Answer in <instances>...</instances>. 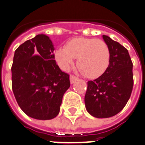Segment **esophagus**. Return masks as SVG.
Wrapping results in <instances>:
<instances>
[{
  "instance_id": "esophagus-1",
  "label": "esophagus",
  "mask_w": 145,
  "mask_h": 145,
  "mask_svg": "<svg viewBox=\"0 0 145 145\" xmlns=\"http://www.w3.org/2000/svg\"><path fill=\"white\" fill-rule=\"evenodd\" d=\"M77 80H78V78H77L76 76L72 75V74L70 76V82H71V84H73V83L75 82V81H77Z\"/></svg>"
}]
</instances>
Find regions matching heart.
Returning <instances> with one entry per match:
<instances>
[{
  "mask_svg": "<svg viewBox=\"0 0 145 145\" xmlns=\"http://www.w3.org/2000/svg\"><path fill=\"white\" fill-rule=\"evenodd\" d=\"M55 58L62 70L67 71L78 58L77 65L88 78H97L103 74L110 62V50L103 40L77 37L67 42L66 47L55 52Z\"/></svg>",
  "mask_w": 145,
  "mask_h": 145,
  "instance_id": "1",
  "label": "heart"
}]
</instances>
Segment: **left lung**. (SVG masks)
Instances as JSON below:
<instances>
[{
	"label": "left lung",
	"mask_w": 145,
	"mask_h": 145,
	"mask_svg": "<svg viewBox=\"0 0 145 145\" xmlns=\"http://www.w3.org/2000/svg\"><path fill=\"white\" fill-rule=\"evenodd\" d=\"M103 38L110 50V62L100 77L88 82L85 96L87 111L96 118H108L120 112L134 85L133 63L128 50L109 36L103 35Z\"/></svg>",
	"instance_id": "left-lung-1"
}]
</instances>
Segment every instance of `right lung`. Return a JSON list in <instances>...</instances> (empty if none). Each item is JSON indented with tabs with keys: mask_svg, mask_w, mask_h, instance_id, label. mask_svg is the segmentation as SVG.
<instances>
[{
	"mask_svg": "<svg viewBox=\"0 0 145 145\" xmlns=\"http://www.w3.org/2000/svg\"><path fill=\"white\" fill-rule=\"evenodd\" d=\"M53 42L39 34L20 45L11 67L12 90L18 106L36 120H51L60 112L63 94L70 87L69 74L55 60Z\"/></svg>",
	"mask_w": 145,
	"mask_h": 145,
	"instance_id": "obj_1",
	"label": "right lung"
}]
</instances>
